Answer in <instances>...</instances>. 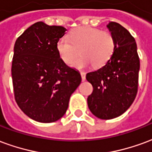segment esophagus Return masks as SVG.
<instances>
[{"label": "esophagus", "instance_id": "34e87169", "mask_svg": "<svg viewBox=\"0 0 152 152\" xmlns=\"http://www.w3.org/2000/svg\"><path fill=\"white\" fill-rule=\"evenodd\" d=\"M80 76H81V78H82V80H86V73L85 72H80Z\"/></svg>", "mask_w": 152, "mask_h": 152}]
</instances>
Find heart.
Returning a JSON list of instances; mask_svg holds the SVG:
<instances>
[{
  "label": "heart",
  "mask_w": 152,
  "mask_h": 152,
  "mask_svg": "<svg viewBox=\"0 0 152 152\" xmlns=\"http://www.w3.org/2000/svg\"><path fill=\"white\" fill-rule=\"evenodd\" d=\"M115 47L114 37L107 31L90 27L79 28L72 31L70 39L61 37L57 43V50L61 59L67 65H72L80 53L83 55L73 66L84 68L92 63L100 67L107 63Z\"/></svg>",
  "instance_id": "heart-1"
}]
</instances>
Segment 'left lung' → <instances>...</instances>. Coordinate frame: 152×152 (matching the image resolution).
Instances as JSON below:
<instances>
[{
  "mask_svg": "<svg viewBox=\"0 0 152 152\" xmlns=\"http://www.w3.org/2000/svg\"><path fill=\"white\" fill-rule=\"evenodd\" d=\"M107 27L114 37L115 47L106 65L86 74L94 90L87 102L96 117L110 120L128 110L137 92L140 62L137 44L127 29L115 22Z\"/></svg>",
  "mask_w": 152,
  "mask_h": 152,
  "instance_id": "obj_1",
  "label": "left lung"
}]
</instances>
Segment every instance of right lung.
I'll return each instance as SVG.
<instances>
[{
  "mask_svg": "<svg viewBox=\"0 0 152 152\" xmlns=\"http://www.w3.org/2000/svg\"><path fill=\"white\" fill-rule=\"evenodd\" d=\"M66 31L37 22L15 44L11 72L15 101L38 122L51 123L63 117L70 97L81 82L79 72L66 65L57 50Z\"/></svg>",
  "mask_w": 152,
  "mask_h": 152,
  "instance_id": "add662e5",
  "label": "right lung"
}]
</instances>
